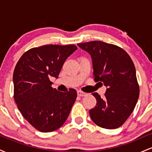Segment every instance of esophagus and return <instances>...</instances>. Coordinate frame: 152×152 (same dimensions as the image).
<instances>
[{
  "instance_id": "esophagus-1",
  "label": "esophagus",
  "mask_w": 152,
  "mask_h": 152,
  "mask_svg": "<svg viewBox=\"0 0 152 152\" xmlns=\"http://www.w3.org/2000/svg\"><path fill=\"white\" fill-rule=\"evenodd\" d=\"M77 94H78V96H85L87 95L86 93H85V92L81 91H77Z\"/></svg>"
}]
</instances>
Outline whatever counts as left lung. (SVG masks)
Returning a JSON list of instances; mask_svg holds the SVG:
<instances>
[{
    "mask_svg": "<svg viewBox=\"0 0 152 152\" xmlns=\"http://www.w3.org/2000/svg\"><path fill=\"white\" fill-rule=\"evenodd\" d=\"M90 54L96 82L106 87L104 98L93 93L96 106L90 109L91 118L99 126L118 128L133 112L139 96L135 66L121 48L102 41L78 43Z\"/></svg>",
    "mask_w": 152,
    "mask_h": 152,
    "instance_id": "8db88e82",
    "label": "left lung"
}]
</instances>
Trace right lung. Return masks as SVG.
<instances>
[{
	"label": "right lung",
	"instance_id": "right-lung-1",
	"mask_svg": "<svg viewBox=\"0 0 152 152\" xmlns=\"http://www.w3.org/2000/svg\"><path fill=\"white\" fill-rule=\"evenodd\" d=\"M75 45H45L23 54L13 72L14 99L23 116L41 132L58 129L65 123L77 97L75 89L61 92L51 87Z\"/></svg>",
	"mask_w": 152,
	"mask_h": 152
}]
</instances>
